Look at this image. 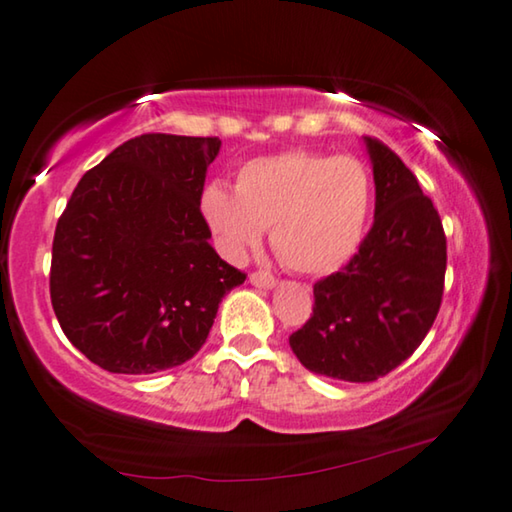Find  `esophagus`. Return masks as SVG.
<instances>
[{"label": "esophagus", "instance_id": "1", "mask_svg": "<svg viewBox=\"0 0 512 512\" xmlns=\"http://www.w3.org/2000/svg\"><path fill=\"white\" fill-rule=\"evenodd\" d=\"M249 281H251V286L265 288V290H270V288L276 286V279H274L270 272H251L249 274Z\"/></svg>", "mask_w": 512, "mask_h": 512}]
</instances>
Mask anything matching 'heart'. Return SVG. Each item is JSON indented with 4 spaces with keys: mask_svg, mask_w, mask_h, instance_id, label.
<instances>
[{
    "mask_svg": "<svg viewBox=\"0 0 512 512\" xmlns=\"http://www.w3.org/2000/svg\"><path fill=\"white\" fill-rule=\"evenodd\" d=\"M372 181L351 156L286 152L240 167L236 192L211 183L201 192V215L217 247L240 261L270 226L272 247L290 270H338L363 240Z\"/></svg>",
    "mask_w": 512,
    "mask_h": 512,
    "instance_id": "b5f03b06",
    "label": "heart"
}]
</instances>
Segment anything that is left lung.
Returning a JSON list of instances; mask_svg holds the SVG:
<instances>
[{
    "mask_svg": "<svg viewBox=\"0 0 512 512\" xmlns=\"http://www.w3.org/2000/svg\"><path fill=\"white\" fill-rule=\"evenodd\" d=\"M374 224L349 263L313 286V315L290 335L299 363L331 379L367 383L422 345L445 290L447 238L415 174L376 138Z\"/></svg>",
    "mask_w": 512,
    "mask_h": 512,
    "instance_id": "1",
    "label": "left lung"
}]
</instances>
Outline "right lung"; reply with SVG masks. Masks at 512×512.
<instances>
[{
	"label": "right lung",
	"mask_w": 512,
	"mask_h": 512,
	"mask_svg": "<svg viewBox=\"0 0 512 512\" xmlns=\"http://www.w3.org/2000/svg\"><path fill=\"white\" fill-rule=\"evenodd\" d=\"M220 138L142 133L83 174L58 217L49 295L67 340L113 374L186 363L247 279L201 215Z\"/></svg>",
	"instance_id": "1"
}]
</instances>
